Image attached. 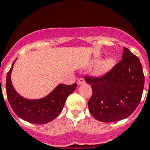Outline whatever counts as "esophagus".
Listing matches in <instances>:
<instances>
[{"instance_id": "esophagus-1", "label": "esophagus", "mask_w": 150, "mask_h": 150, "mask_svg": "<svg viewBox=\"0 0 150 150\" xmlns=\"http://www.w3.org/2000/svg\"><path fill=\"white\" fill-rule=\"evenodd\" d=\"M85 83H86V81L84 79H79L77 81L78 86H81V85H83Z\"/></svg>"}]
</instances>
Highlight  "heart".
<instances>
[{
  "label": "heart",
  "instance_id": "b5f03b06",
  "mask_svg": "<svg viewBox=\"0 0 150 150\" xmlns=\"http://www.w3.org/2000/svg\"><path fill=\"white\" fill-rule=\"evenodd\" d=\"M98 61V58H96L92 60V62L95 63ZM116 59L113 57H108L101 60L96 64L92 70V75L97 77H103L110 72L116 64Z\"/></svg>",
  "mask_w": 150,
  "mask_h": 150
}]
</instances>
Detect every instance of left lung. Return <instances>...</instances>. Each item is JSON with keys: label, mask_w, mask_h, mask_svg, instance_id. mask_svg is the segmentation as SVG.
<instances>
[{"label": "left lung", "mask_w": 150, "mask_h": 150, "mask_svg": "<svg viewBox=\"0 0 150 150\" xmlns=\"http://www.w3.org/2000/svg\"><path fill=\"white\" fill-rule=\"evenodd\" d=\"M120 61L102 78L86 77L92 88L88 106L92 116L104 122L129 117L137 108L144 88V75L140 61L123 47Z\"/></svg>", "instance_id": "left-lung-1"}]
</instances>
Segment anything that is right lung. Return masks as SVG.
Returning <instances> with one entry per match:
<instances>
[{"label": "right lung", "mask_w": 150, "mask_h": 150, "mask_svg": "<svg viewBox=\"0 0 150 150\" xmlns=\"http://www.w3.org/2000/svg\"><path fill=\"white\" fill-rule=\"evenodd\" d=\"M16 60L7 74L6 79L7 97L12 109L18 117L31 123L45 124L52 122L62 111L68 96L75 91L77 84L71 86L59 84L43 98H24L14 89L11 82L12 69Z\"/></svg>", "instance_id": "right-lung-1"}]
</instances>
